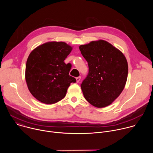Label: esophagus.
<instances>
[{
  "mask_svg": "<svg viewBox=\"0 0 153 153\" xmlns=\"http://www.w3.org/2000/svg\"><path fill=\"white\" fill-rule=\"evenodd\" d=\"M80 79H81V77H80V76L76 77V82H79L80 80Z\"/></svg>",
  "mask_w": 153,
  "mask_h": 153,
  "instance_id": "1",
  "label": "esophagus"
}]
</instances>
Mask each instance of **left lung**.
Segmentation results:
<instances>
[{
    "label": "left lung",
    "mask_w": 153,
    "mask_h": 153,
    "mask_svg": "<svg viewBox=\"0 0 153 153\" xmlns=\"http://www.w3.org/2000/svg\"><path fill=\"white\" fill-rule=\"evenodd\" d=\"M79 49L89 67L88 74L80 85L85 99L97 108L111 105L126 82L128 66L125 56L103 40L81 45Z\"/></svg>",
    "instance_id": "obj_1"
}]
</instances>
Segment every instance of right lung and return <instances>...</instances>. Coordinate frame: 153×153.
Returning a JSON list of instances; mask_svg holds the SVG:
<instances>
[{
    "label": "right lung",
    "instance_id": "obj_1",
    "mask_svg": "<svg viewBox=\"0 0 153 153\" xmlns=\"http://www.w3.org/2000/svg\"><path fill=\"white\" fill-rule=\"evenodd\" d=\"M73 48L63 42H49L34 49L26 64L25 80L30 92L39 101L53 104L63 99L74 77L71 65L64 62Z\"/></svg>",
    "mask_w": 153,
    "mask_h": 153
}]
</instances>
